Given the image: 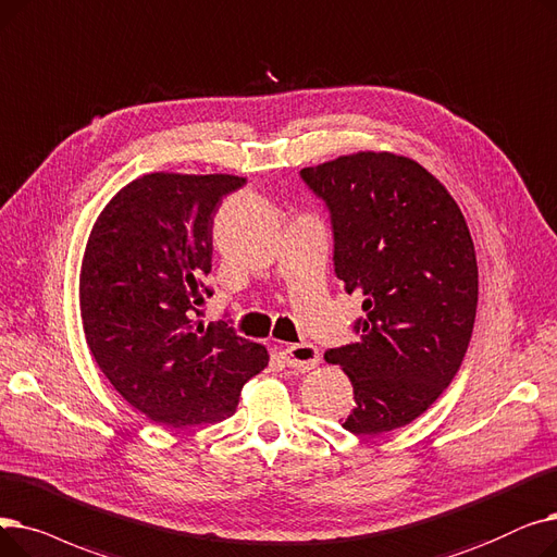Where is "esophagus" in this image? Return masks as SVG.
I'll list each match as a JSON object with an SVG mask.
<instances>
[{
	"label": "esophagus",
	"mask_w": 557,
	"mask_h": 557,
	"mask_svg": "<svg viewBox=\"0 0 557 557\" xmlns=\"http://www.w3.org/2000/svg\"><path fill=\"white\" fill-rule=\"evenodd\" d=\"M281 356L287 367H295L299 372H308V369L320 364V351H317V347H312L308 342L289 344V347L281 351Z\"/></svg>",
	"instance_id": "obj_1"
}]
</instances>
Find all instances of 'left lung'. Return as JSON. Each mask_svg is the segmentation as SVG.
<instances>
[{
  "label": "left lung",
  "mask_w": 557,
  "mask_h": 557,
  "mask_svg": "<svg viewBox=\"0 0 557 557\" xmlns=\"http://www.w3.org/2000/svg\"><path fill=\"white\" fill-rule=\"evenodd\" d=\"M301 178L331 213L337 278L362 295L360 339L324 356L354 385L342 426L401 429L433 406L469 347L479 264L467 222L429 170L389 151L339 156Z\"/></svg>",
  "instance_id": "left-lung-1"
}]
</instances>
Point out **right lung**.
Returning a JSON list of instances; mask_svg holds the SVG:
<instances>
[{
  "mask_svg": "<svg viewBox=\"0 0 557 557\" xmlns=\"http://www.w3.org/2000/svg\"><path fill=\"white\" fill-rule=\"evenodd\" d=\"M233 174H145L106 203L78 278L88 349L136 410L168 429L231 417L243 385L270 362L224 322H195Z\"/></svg>",
  "mask_w": 557,
  "mask_h": 557,
  "instance_id": "1",
  "label": "right lung"
}]
</instances>
